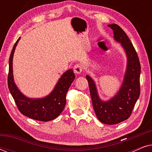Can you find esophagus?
Masks as SVG:
<instances>
[{"label": "esophagus", "mask_w": 152, "mask_h": 152, "mask_svg": "<svg viewBox=\"0 0 152 152\" xmlns=\"http://www.w3.org/2000/svg\"><path fill=\"white\" fill-rule=\"evenodd\" d=\"M82 66L80 65V64H76L75 66H74V68H73V70H74V72L75 74H80L81 72H82Z\"/></svg>", "instance_id": "1"}]
</instances>
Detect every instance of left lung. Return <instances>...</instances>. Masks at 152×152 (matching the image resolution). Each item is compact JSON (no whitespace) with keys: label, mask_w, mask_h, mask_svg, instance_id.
Instances as JSON below:
<instances>
[{"label":"left lung","mask_w":152,"mask_h":152,"mask_svg":"<svg viewBox=\"0 0 152 152\" xmlns=\"http://www.w3.org/2000/svg\"><path fill=\"white\" fill-rule=\"evenodd\" d=\"M113 30V39L120 43L126 56L123 81L117 93L107 101L99 96L93 79L86 75L95 115L101 122L116 124L128 119L140 96V64L136 50L124 30L117 24L109 25Z\"/></svg>","instance_id":"1"}]
</instances>
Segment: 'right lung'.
<instances>
[{
  "label": "right lung",
  "mask_w": 152,
  "mask_h": 152,
  "mask_svg": "<svg viewBox=\"0 0 152 152\" xmlns=\"http://www.w3.org/2000/svg\"><path fill=\"white\" fill-rule=\"evenodd\" d=\"M20 39V37L14 44L10 57L8 88L23 115L39 121H50L57 118L63 111L66 103V93L75 80V74L72 69L66 70L59 79L52 92L46 96L41 98H30L26 96L16 86L13 75V57Z\"/></svg>",
  "instance_id": "obj_1"
}]
</instances>
